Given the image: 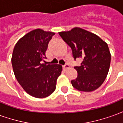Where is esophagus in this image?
Wrapping results in <instances>:
<instances>
[{
    "instance_id": "esophagus-1",
    "label": "esophagus",
    "mask_w": 123,
    "mask_h": 123,
    "mask_svg": "<svg viewBox=\"0 0 123 123\" xmlns=\"http://www.w3.org/2000/svg\"><path fill=\"white\" fill-rule=\"evenodd\" d=\"M69 64H68V63H66V64H64V65H63V66H62V68H63V69L64 70H67V69H68V68H69Z\"/></svg>"
}]
</instances>
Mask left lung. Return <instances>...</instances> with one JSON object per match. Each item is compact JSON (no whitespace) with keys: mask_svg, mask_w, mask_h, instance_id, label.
I'll return each mask as SVG.
<instances>
[{"mask_svg":"<svg viewBox=\"0 0 123 123\" xmlns=\"http://www.w3.org/2000/svg\"><path fill=\"white\" fill-rule=\"evenodd\" d=\"M59 34L72 49L74 59L82 58L80 66L74 67L78 72L72 86L82 92H92L98 89L108 74L111 53L107 44L94 33L80 28Z\"/></svg>","mask_w":123,"mask_h":123,"instance_id":"left-lung-1","label":"left lung"}]
</instances>
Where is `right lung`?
<instances>
[{
	"mask_svg": "<svg viewBox=\"0 0 123 123\" xmlns=\"http://www.w3.org/2000/svg\"><path fill=\"white\" fill-rule=\"evenodd\" d=\"M55 33L36 29L18 41L13 51L12 64L15 77L28 94L37 98L48 97L56 89L61 64H41Z\"/></svg>",
	"mask_w": 123,
	"mask_h": 123,
	"instance_id": "add662e5",
	"label": "right lung"
}]
</instances>
